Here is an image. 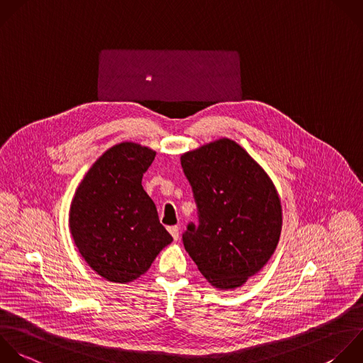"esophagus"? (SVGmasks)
Here are the masks:
<instances>
[{"label": "esophagus", "instance_id": "1", "mask_svg": "<svg viewBox=\"0 0 363 363\" xmlns=\"http://www.w3.org/2000/svg\"><path fill=\"white\" fill-rule=\"evenodd\" d=\"M167 230H169V233L172 234L173 240L177 241V240H179V227H177V225H172V227H169Z\"/></svg>", "mask_w": 363, "mask_h": 363}]
</instances>
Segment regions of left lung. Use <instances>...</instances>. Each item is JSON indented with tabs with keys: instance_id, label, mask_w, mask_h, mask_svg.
<instances>
[{
	"instance_id": "1",
	"label": "left lung",
	"mask_w": 363,
	"mask_h": 363,
	"mask_svg": "<svg viewBox=\"0 0 363 363\" xmlns=\"http://www.w3.org/2000/svg\"><path fill=\"white\" fill-rule=\"evenodd\" d=\"M199 208L183 244L218 289H234L271 258L282 228L278 191L265 170L234 140L223 138L180 157Z\"/></svg>"
}]
</instances>
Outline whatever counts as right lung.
I'll list each match as a JSON object with an SVG mask.
<instances>
[{
	"instance_id": "1",
	"label": "right lung",
	"mask_w": 363,
	"mask_h": 363,
	"mask_svg": "<svg viewBox=\"0 0 363 363\" xmlns=\"http://www.w3.org/2000/svg\"><path fill=\"white\" fill-rule=\"evenodd\" d=\"M156 152L122 142L108 149L79 183L69 208V230L86 264L111 282L143 275L173 238L143 190V173Z\"/></svg>"
}]
</instances>
